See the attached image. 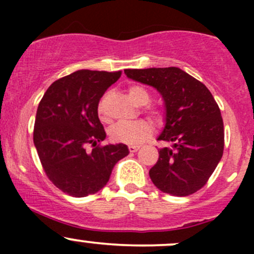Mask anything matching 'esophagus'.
Segmentation results:
<instances>
[{"instance_id":"34e87169","label":"esophagus","mask_w":254,"mask_h":254,"mask_svg":"<svg viewBox=\"0 0 254 254\" xmlns=\"http://www.w3.org/2000/svg\"><path fill=\"white\" fill-rule=\"evenodd\" d=\"M140 148V146H137V145H130L129 146V151L130 152H136L137 150H139Z\"/></svg>"}]
</instances>
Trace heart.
Returning a JSON list of instances; mask_svg holds the SVG:
<instances>
[{"instance_id":"b5f03b06","label":"heart","mask_w":254,"mask_h":254,"mask_svg":"<svg viewBox=\"0 0 254 254\" xmlns=\"http://www.w3.org/2000/svg\"><path fill=\"white\" fill-rule=\"evenodd\" d=\"M127 92H129V97L131 98V101L137 106H146V104L150 103L151 96L147 89L143 88V87L131 86L129 87ZM104 109H106V97H103L97 106V112L101 118H104ZM146 112L150 115L151 119L156 120V122L161 119L160 112L156 111V109L147 108ZM109 134H111L113 141L115 142L127 143V145H140L152 134V127L146 120L118 123L112 127Z\"/></svg>"}]
</instances>
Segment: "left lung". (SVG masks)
Here are the masks:
<instances>
[{"label": "left lung", "instance_id": "8db88e82", "mask_svg": "<svg viewBox=\"0 0 254 254\" xmlns=\"http://www.w3.org/2000/svg\"><path fill=\"white\" fill-rule=\"evenodd\" d=\"M125 75L152 86L162 96L166 124L157 140L158 160L150 170L152 183L163 193L187 196L206 184L224 152V122L204 83L178 67L127 68Z\"/></svg>", "mask_w": 254, "mask_h": 254}]
</instances>
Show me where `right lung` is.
Segmentation results:
<instances>
[{"label":"right lung","instance_id":"right-lung-1","mask_svg":"<svg viewBox=\"0 0 254 254\" xmlns=\"http://www.w3.org/2000/svg\"><path fill=\"white\" fill-rule=\"evenodd\" d=\"M120 76L122 71L78 70L54 82L38 106L33 134L38 156L48 178L68 195L101 190L115 163L129 155L124 143L99 146L107 135L97 106Z\"/></svg>","mask_w":254,"mask_h":254}]
</instances>
